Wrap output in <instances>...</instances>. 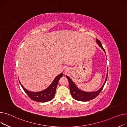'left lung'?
Wrapping results in <instances>:
<instances>
[{
  "label": "left lung",
  "instance_id": "obj_1",
  "mask_svg": "<svg viewBox=\"0 0 127 127\" xmlns=\"http://www.w3.org/2000/svg\"><path fill=\"white\" fill-rule=\"evenodd\" d=\"M96 43L98 44V45L102 49L103 52H105L106 54L105 50L103 49L100 41L98 39H96ZM66 77L67 79H68V81H69L70 90L71 95L72 96V97L74 99H75V100H77L78 101H87L90 100H92V99L95 98L96 97H97L98 95V94L102 91V89H103L104 86H105V83H106V82L107 79L108 72L107 73V76H106L105 81V82H104L103 85L98 90L96 91H94V92H85V91L80 90V89L79 88H78V87L76 86V85L74 84V82L72 80V79L68 76H66Z\"/></svg>",
  "mask_w": 127,
  "mask_h": 127
}]
</instances>
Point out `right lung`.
Instances as JSON below:
<instances>
[{
  "mask_svg": "<svg viewBox=\"0 0 127 127\" xmlns=\"http://www.w3.org/2000/svg\"><path fill=\"white\" fill-rule=\"evenodd\" d=\"M63 76V73L59 74L58 76H57L55 78L54 80L52 81V83L47 88L44 89V90L42 91L39 92H31L27 90V89L25 88V87H24V86L22 85L19 80V81L22 89H24V90L30 98L36 101L45 102L51 100L54 97L56 87L58 85L59 80L60 79V78Z\"/></svg>",
  "mask_w": 127,
  "mask_h": 127,
  "instance_id": "obj_1",
  "label": "right lung"
}]
</instances>
